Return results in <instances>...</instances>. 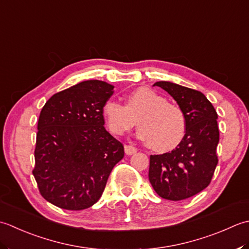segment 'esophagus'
<instances>
[{
    "instance_id": "esophagus-1",
    "label": "esophagus",
    "mask_w": 249,
    "mask_h": 249,
    "mask_svg": "<svg viewBox=\"0 0 249 249\" xmlns=\"http://www.w3.org/2000/svg\"><path fill=\"white\" fill-rule=\"evenodd\" d=\"M136 151H138V149H136L134 146H131V145H125L124 146V153L128 155V156L134 155Z\"/></svg>"
}]
</instances>
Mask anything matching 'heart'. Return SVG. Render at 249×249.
I'll return each instance as SVG.
<instances>
[{
  "instance_id": "1",
  "label": "heart",
  "mask_w": 249,
  "mask_h": 249,
  "mask_svg": "<svg viewBox=\"0 0 249 249\" xmlns=\"http://www.w3.org/2000/svg\"><path fill=\"white\" fill-rule=\"evenodd\" d=\"M103 115L109 131L117 136L130 131L138 119L136 136L156 150L173 148L186 132V118L179 106L148 88L134 90L125 105L108 99L103 105Z\"/></svg>"
}]
</instances>
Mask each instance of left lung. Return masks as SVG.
Segmentation results:
<instances>
[{
	"instance_id": "8db88e82",
	"label": "left lung",
	"mask_w": 249,
	"mask_h": 249,
	"mask_svg": "<svg viewBox=\"0 0 249 249\" xmlns=\"http://www.w3.org/2000/svg\"><path fill=\"white\" fill-rule=\"evenodd\" d=\"M181 108L186 132L170 153L151 155L148 177L161 197L179 201L190 197L210 185L218 163L219 142L217 113L202 92L172 82H157Z\"/></svg>"
}]
</instances>
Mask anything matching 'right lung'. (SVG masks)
<instances>
[{"label": "right lung", "mask_w": 249, "mask_h": 249, "mask_svg": "<svg viewBox=\"0 0 249 249\" xmlns=\"http://www.w3.org/2000/svg\"><path fill=\"white\" fill-rule=\"evenodd\" d=\"M114 86L85 80L53 94L40 110L33 175L45 200L88 209L102 196L124 146L104 128L103 105Z\"/></svg>", "instance_id": "right-lung-1"}]
</instances>
